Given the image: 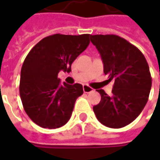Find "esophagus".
Listing matches in <instances>:
<instances>
[{"label":"esophagus","instance_id":"esophagus-1","mask_svg":"<svg viewBox=\"0 0 160 160\" xmlns=\"http://www.w3.org/2000/svg\"><path fill=\"white\" fill-rule=\"evenodd\" d=\"M83 90L85 93H88V92H91L93 91V89H92V87H90L89 85H86V84H84L83 86Z\"/></svg>","mask_w":160,"mask_h":160}]
</instances>
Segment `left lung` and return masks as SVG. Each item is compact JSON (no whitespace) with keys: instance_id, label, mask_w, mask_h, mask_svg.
Here are the masks:
<instances>
[{"instance_id":"8db88e82","label":"left lung","mask_w":160,"mask_h":160,"mask_svg":"<svg viewBox=\"0 0 160 160\" xmlns=\"http://www.w3.org/2000/svg\"><path fill=\"white\" fill-rule=\"evenodd\" d=\"M102 57L104 74L114 81L111 96L102 89L98 105L93 106L97 119L110 128H121L135 119L148 102L151 77L147 60L138 48L115 34L91 35Z\"/></svg>"}]
</instances>
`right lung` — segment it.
Segmentation results:
<instances>
[{
	"instance_id": "1",
	"label": "right lung",
	"mask_w": 160,
	"mask_h": 160,
	"mask_svg": "<svg viewBox=\"0 0 160 160\" xmlns=\"http://www.w3.org/2000/svg\"><path fill=\"white\" fill-rule=\"evenodd\" d=\"M91 35L56 34L35 44L22 66L19 94L26 113L43 128L55 129L69 120L80 83H60L59 71L69 73L71 64L88 47Z\"/></svg>"
}]
</instances>
